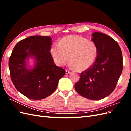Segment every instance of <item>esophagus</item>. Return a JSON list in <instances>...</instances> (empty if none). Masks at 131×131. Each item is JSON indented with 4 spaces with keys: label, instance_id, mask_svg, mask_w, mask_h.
Segmentation results:
<instances>
[{
    "label": "esophagus",
    "instance_id": "34e87169",
    "mask_svg": "<svg viewBox=\"0 0 131 131\" xmlns=\"http://www.w3.org/2000/svg\"><path fill=\"white\" fill-rule=\"evenodd\" d=\"M70 73V72H69V70H66V74H69Z\"/></svg>",
    "mask_w": 131,
    "mask_h": 131
}]
</instances>
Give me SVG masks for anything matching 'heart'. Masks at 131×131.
Here are the masks:
<instances>
[{"label":"heart","instance_id":"heart-1","mask_svg":"<svg viewBox=\"0 0 131 131\" xmlns=\"http://www.w3.org/2000/svg\"><path fill=\"white\" fill-rule=\"evenodd\" d=\"M50 51L57 65L65 66L69 58L70 66L79 72L90 68L96 62L98 53L96 43L77 35L62 38L58 44L51 47Z\"/></svg>","mask_w":131,"mask_h":131}]
</instances>
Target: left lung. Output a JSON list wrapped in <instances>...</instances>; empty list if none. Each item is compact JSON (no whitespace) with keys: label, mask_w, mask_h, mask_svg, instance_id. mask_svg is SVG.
Masks as SVG:
<instances>
[{"label":"left lung","mask_w":131,"mask_h":131,"mask_svg":"<svg viewBox=\"0 0 131 131\" xmlns=\"http://www.w3.org/2000/svg\"><path fill=\"white\" fill-rule=\"evenodd\" d=\"M92 40L98 51L94 64L80 73L75 85L81 96L99 100L113 92L122 71V55L120 46L114 39L104 33H92Z\"/></svg>","instance_id":"obj_1"}]
</instances>
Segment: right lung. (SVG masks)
Segmentation results:
<instances>
[{"label": "right lung", "instance_id": "obj_1", "mask_svg": "<svg viewBox=\"0 0 131 131\" xmlns=\"http://www.w3.org/2000/svg\"><path fill=\"white\" fill-rule=\"evenodd\" d=\"M52 39L34 35L23 39L15 45L9 61L11 81L19 92L31 100H41L56 90L58 81L66 74L55 65L50 52ZM33 58V69L27 66Z\"/></svg>", "mask_w": 131, "mask_h": 131}]
</instances>
